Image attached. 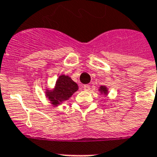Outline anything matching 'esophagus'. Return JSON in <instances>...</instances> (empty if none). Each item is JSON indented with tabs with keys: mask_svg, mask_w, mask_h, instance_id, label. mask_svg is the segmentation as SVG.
I'll return each instance as SVG.
<instances>
[{
	"mask_svg": "<svg viewBox=\"0 0 157 157\" xmlns=\"http://www.w3.org/2000/svg\"><path fill=\"white\" fill-rule=\"evenodd\" d=\"M82 89H83L84 90L88 91L90 90V85H84V86H82Z\"/></svg>",
	"mask_w": 157,
	"mask_h": 157,
	"instance_id": "1",
	"label": "esophagus"
}]
</instances>
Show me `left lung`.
I'll return each mask as SVG.
<instances>
[{
	"label": "left lung",
	"mask_w": 157,
	"mask_h": 157,
	"mask_svg": "<svg viewBox=\"0 0 157 157\" xmlns=\"http://www.w3.org/2000/svg\"><path fill=\"white\" fill-rule=\"evenodd\" d=\"M100 91L102 93H104V94H107V90L106 88V86H101L100 87Z\"/></svg>",
	"instance_id": "obj_1"
}]
</instances>
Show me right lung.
<instances>
[{
    "instance_id": "add662e5",
    "label": "right lung",
    "mask_w": 157,
    "mask_h": 157,
    "mask_svg": "<svg viewBox=\"0 0 157 157\" xmlns=\"http://www.w3.org/2000/svg\"><path fill=\"white\" fill-rule=\"evenodd\" d=\"M78 86L69 76L62 75L57 80L55 88L53 91H46V96L54 105L67 100L76 90Z\"/></svg>"
}]
</instances>
